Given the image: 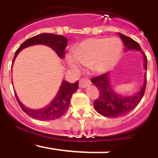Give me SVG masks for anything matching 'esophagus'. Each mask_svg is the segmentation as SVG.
Masks as SVG:
<instances>
[{
  "label": "esophagus",
  "mask_w": 158,
  "mask_h": 158,
  "mask_svg": "<svg viewBox=\"0 0 158 158\" xmlns=\"http://www.w3.org/2000/svg\"><path fill=\"white\" fill-rule=\"evenodd\" d=\"M90 85H91V81L86 78H83L79 82V86H80L81 89H85V88L89 87Z\"/></svg>",
  "instance_id": "esophagus-1"
}]
</instances>
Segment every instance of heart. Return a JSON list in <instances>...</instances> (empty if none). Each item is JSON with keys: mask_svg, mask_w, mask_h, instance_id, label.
Instances as JSON below:
<instances>
[{"mask_svg": "<svg viewBox=\"0 0 158 158\" xmlns=\"http://www.w3.org/2000/svg\"><path fill=\"white\" fill-rule=\"evenodd\" d=\"M122 51L118 38H90L77 45L73 54H67L65 61L76 71H80L82 65L96 73H104L118 63Z\"/></svg>", "mask_w": 158, "mask_h": 158, "instance_id": "1", "label": "heart"}]
</instances>
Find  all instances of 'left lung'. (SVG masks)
Listing matches in <instances>:
<instances>
[{
    "mask_svg": "<svg viewBox=\"0 0 158 158\" xmlns=\"http://www.w3.org/2000/svg\"><path fill=\"white\" fill-rule=\"evenodd\" d=\"M125 46V52L130 51H140L143 57V67L145 70L147 69V58L146 54L141 49L137 42L131 38L118 33ZM110 73H106L91 79L92 83L94 84L99 89L100 96L93 103L95 109L100 115L109 118H117L127 115L139 104L144 95L146 85V73L144 75V81L140 90L133 95H122L117 91L111 85L110 79Z\"/></svg>",
    "mask_w": 158,
    "mask_h": 158,
    "instance_id": "8db88e82",
    "label": "left lung"
}]
</instances>
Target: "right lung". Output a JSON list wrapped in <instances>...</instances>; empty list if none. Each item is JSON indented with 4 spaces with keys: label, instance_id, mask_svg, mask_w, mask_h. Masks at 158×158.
<instances>
[{
    "label": "right lung",
    "instance_id": "right-lung-1",
    "mask_svg": "<svg viewBox=\"0 0 158 158\" xmlns=\"http://www.w3.org/2000/svg\"><path fill=\"white\" fill-rule=\"evenodd\" d=\"M67 43H68V40L65 36L51 34V33H42V34L33 36L23 42L21 45L19 46L18 50L15 53V56L12 60V64L14 63V61L17 57L18 54L23 49L27 48L31 46L39 45V44L46 45L51 47L53 51L56 53L57 55L62 59L65 57V51L67 47ZM78 85H79L78 81L73 84L65 81H62L58 93L51 100V103L40 109H31L26 107L19 100L16 91H15V96L22 110L29 116L35 119H39V120H53V119H56L62 117L66 112L70 104L72 95L77 90Z\"/></svg>",
    "mask_w": 158,
    "mask_h": 158
}]
</instances>
